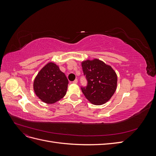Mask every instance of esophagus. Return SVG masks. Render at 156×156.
Segmentation results:
<instances>
[{
  "label": "esophagus",
  "instance_id": "obj_1",
  "mask_svg": "<svg viewBox=\"0 0 156 156\" xmlns=\"http://www.w3.org/2000/svg\"><path fill=\"white\" fill-rule=\"evenodd\" d=\"M77 83H78V80H77V79H75V81H73V84H77Z\"/></svg>",
  "mask_w": 156,
  "mask_h": 156
}]
</instances>
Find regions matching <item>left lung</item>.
<instances>
[{"mask_svg": "<svg viewBox=\"0 0 156 156\" xmlns=\"http://www.w3.org/2000/svg\"><path fill=\"white\" fill-rule=\"evenodd\" d=\"M81 66L88 82L86 87H81L84 96L94 105L104 104L116 90L117 75L115 70L97 58L83 61Z\"/></svg>", "mask_w": 156, "mask_h": 156, "instance_id": "obj_1", "label": "left lung"}]
</instances>
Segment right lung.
Masks as SVG:
<instances>
[{
  "instance_id": "1",
  "label": "right lung",
  "mask_w": 156,
  "mask_h": 156,
  "mask_svg": "<svg viewBox=\"0 0 156 156\" xmlns=\"http://www.w3.org/2000/svg\"><path fill=\"white\" fill-rule=\"evenodd\" d=\"M68 80L58 66L49 62L37 73L33 87L36 95L48 104H53L66 95Z\"/></svg>"
}]
</instances>
